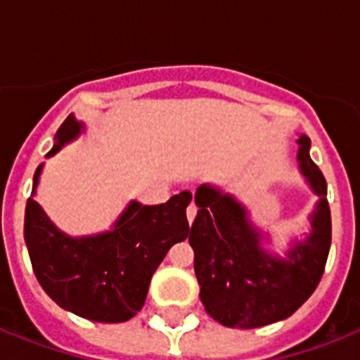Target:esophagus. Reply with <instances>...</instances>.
<instances>
[{
  "label": "esophagus",
  "mask_w": 360,
  "mask_h": 360,
  "mask_svg": "<svg viewBox=\"0 0 360 360\" xmlns=\"http://www.w3.org/2000/svg\"><path fill=\"white\" fill-rule=\"evenodd\" d=\"M196 213H198V205L194 202L188 203V207H186V219H188V222H192V220L196 219Z\"/></svg>",
  "instance_id": "obj_1"
}]
</instances>
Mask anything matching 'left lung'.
<instances>
[{"instance_id":"1","label":"left lung","mask_w":360,"mask_h":360,"mask_svg":"<svg viewBox=\"0 0 360 360\" xmlns=\"http://www.w3.org/2000/svg\"><path fill=\"white\" fill-rule=\"evenodd\" d=\"M299 168L319 203L312 217V233L304 243L274 257L259 246V233L246 220L243 205L217 188L196 191L198 214L191 243L200 299L205 312L224 327L256 329L290 318L304 304L323 276L330 248V209L327 181L310 158V138L299 140Z\"/></svg>"}]
</instances>
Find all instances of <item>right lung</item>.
I'll use <instances>...</instances> for the list:
<instances>
[{
	"instance_id": "obj_1",
	"label": "right lung",
	"mask_w": 360,
	"mask_h": 360,
	"mask_svg": "<svg viewBox=\"0 0 360 360\" xmlns=\"http://www.w3.org/2000/svg\"><path fill=\"white\" fill-rule=\"evenodd\" d=\"M80 130L82 123L69 115L48 157ZM41 169L33 177V191ZM191 200V192L183 191L160 205L132 202L112 231L72 239L48 220L31 194L25 203L24 239L39 284L59 307L80 318L101 323L129 321L143 307L153 273L172 245L188 236Z\"/></svg>"
}]
</instances>
